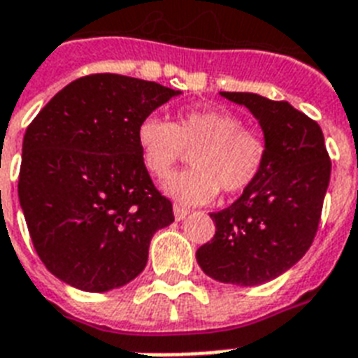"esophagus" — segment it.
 I'll return each instance as SVG.
<instances>
[{"label": "esophagus", "mask_w": 358, "mask_h": 358, "mask_svg": "<svg viewBox=\"0 0 358 358\" xmlns=\"http://www.w3.org/2000/svg\"><path fill=\"white\" fill-rule=\"evenodd\" d=\"M173 212H174V219H176V221H184V219L187 217L189 210H185V208L180 206V204H174Z\"/></svg>", "instance_id": "esophagus-1"}]
</instances>
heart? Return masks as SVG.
Listing matches in <instances>:
<instances>
[{
  "instance_id": "1",
  "label": "heart",
  "mask_w": 358,
  "mask_h": 358,
  "mask_svg": "<svg viewBox=\"0 0 358 358\" xmlns=\"http://www.w3.org/2000/svg\"><path fill=\"white\" fill-rule=\"evenodd\" d=\"M146 171L163 178L191 152L193 167L163 180V191L185 206L206 204L224 193L247 189L266 165V143L234 113L219 108L185 109L174 122L148 115L137 126Z\"/></svg>"
}]
</instances>
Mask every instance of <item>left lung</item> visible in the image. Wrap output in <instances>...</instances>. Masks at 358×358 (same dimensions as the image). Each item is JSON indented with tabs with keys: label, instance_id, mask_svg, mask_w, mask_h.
Returning a JSON list of instances; mask_svg holds the SVG:
<instances>
[{
	"label": "left lung",
	"instance_id": "left-lung-1",
	"mask_svg": "<svg viewBox=\"0 0 358 358\" xmlns=\"http://www.w3.org/2000/svg\"><path fill=\"white\" fill-rule=\"evenodd\" d=\"M219 94L258 120L266 165L238 201L210 213L215 236L196 250V262L213 280L258 286L294 267L314 241L331 159L322 128L288 102L255 92Z\"/></svg>",
	"mask_w": 358,
	"mask_h": 358
}]
</instances>
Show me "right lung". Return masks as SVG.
Segmentation results:
<instances>
[{
  "label": "right lung",
  "instance_id": "1",
  "mask_svg": "<svg viewBox=\"0 0 358 358\" xmlns=\"http://www.w3.org/2000/svg\"><path fill=\"white\" fill-rule=\"evenodd\" d=\"M182 94L119 74L80 78L29 124L18 199L48 271L83 292L131 282L152 236L174 221L173 204L146 171L137 126Z\"/></svg>",
  "mask_w": 358,
  "mask_h": 358
}]
</instances>
